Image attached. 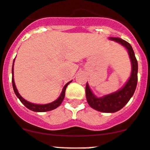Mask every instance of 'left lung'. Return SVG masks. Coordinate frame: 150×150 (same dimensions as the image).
Returning a JSON list of instances; mask_svg holds the SVG:
<instances>
[{"label":"left lung","instance_id":"left-lung-1","mask_svg":"<svg viewBox=\"0 0 150 150\" xmlns=\"http://www.w3.org/2000/svg\"><path fill=\"white\" fill-rule=\"evenodd\" d=\"M110 40L119 43L125 47L131 62V73L126 83L118 91L101 97L94 95L88 83L86 86V97L90 107L103 113H115L121 110L133 97L138 81V62L132 46L125 40L117 37H110Z\"/></svg>","mask_w":150,"mask_h":150}]
</instances>
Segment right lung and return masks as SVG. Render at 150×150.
<instances>
[{
    "mask_svg": "<svg viewBox=\"0 0 150 150\" xmlns=\"http://www.w3.org/2000/svg\"><path fill=\"white\" fill-rule=\"evenodd\" d=\"M14 62H13V65H12V69H11V72H12V86L13 89H14V93H15L16 96L19 98V100H20L22 103L27 108H28L29 110H33L35 112H45V111H49V110H52L53 109L59 107L61 104H62V101L64 100L65 97V90H66L67 86L72 82V81L68 82L66 85L64 86L63 89H62V93H61L60 96L59 97V98L56 99L55 101L52 102V103H47V104H35V103H30V102L27 101L26 100H25L23 97H21L20 94H19L18 91L17 89V87L15 86V83H14Z\"/></svg>",
    "mask_w": 150,
    "mask_h": 150,
    "instance_id": "1",
    "label": "right lung"
}]
</instances>
